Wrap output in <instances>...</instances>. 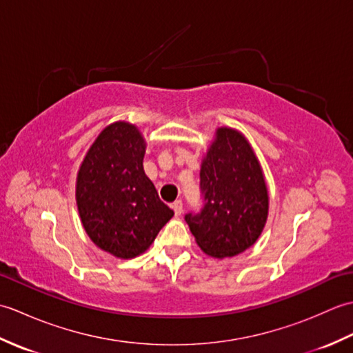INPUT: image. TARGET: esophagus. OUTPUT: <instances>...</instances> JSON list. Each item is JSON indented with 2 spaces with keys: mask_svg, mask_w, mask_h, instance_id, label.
Returning <instances> with one entry per match:
<instances>
[{
  "mask_svg": "<svg viewBox=\"0 0 353 353\" xmlns=\"http://www.w3.org/2000/svg\"><path fill=\"white\" fill-rule=\"evenodd\" d=\"M171 208H172V211H174L176 216L182 215V212H183V203H182V200H176L174 203L171 205Z\"/></svg>",
  "mask_w": 353,
  "mask_h": 353,
  "instance_id": "34e87169",
  "label": "esophagus"
}]
</instances>
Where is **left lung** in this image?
<instances>
[{
	"instance_id": "8db88e82",
	"label": "left lung",
	"mask_w": 353,
	"mask_h": 353,
	"mask_svg": "<svg viewBox=\"0 0 353 353\" xmlns=\"http://www.w3.org/2000/svg\"><path fill=\"white\" fill-rule=\"evenodd\" d=\"M203 208L186 214L199 247L212 258H230L259 238L268 215V191L261 163L249 141L220 127L201 161Z\"/></svg>"
}]
</instances>
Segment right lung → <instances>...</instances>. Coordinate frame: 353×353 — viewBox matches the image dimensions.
<instances>
[{
  "instance_id": "obj_1",
  "label": "right lung",
  "mask_w": 353,
  "mask_h": 353,
  "mask_svg": "<svg viewBox=\"0 0 353 353\" xmlns=\"http://www.w3.org/2000/svg\"><path fill=\"white\" fill-rule=\"evenodd\" d=\"M145 141L137 125H108L80 165L76 200L81 224L101 250L130 259L144 253L174 212L145 176Z\"/></svg>"
}]
</instances>
